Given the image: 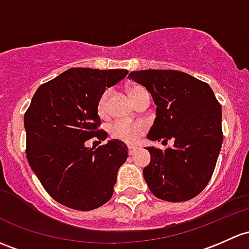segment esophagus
I'll return each mask as SVG.
<instances>
[{
  "label": "esophagus",
  "instance_id": "34e87169",
  "mask_svg": "<svg viewBox=\"0 0 249 249\" xmlns=\"http://www.w3.org/2000/svg\"><path fill=\"white\" fill-rule=\"evenodd\" d=\"M129 155H133V154H136L137 153V150H138V148H136V146H129Z\"/></svg>",
  "mask_w": 249,
  "mask_h": 249
}]
</instances>
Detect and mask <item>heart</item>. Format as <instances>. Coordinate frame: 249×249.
<instances>
[{
  "instance_id": "heart-1",
  "label": "heart",
  "mask_w": 249,
  "mask_h": 249,
  "mask_svg": "<svg viewBox=\"0 0 249 249\" xmlns=\"http://www.w3.org/2000/svg\"><path fill=\"white\" fill-rule=\"evenodd\" d=\"M143 90L145 89L141 87V86H131L129 88V95L133 104L136 103V100H137L138 96H140V94ZM107 98H108V93L105 91L103 95L100 96V99H99L98 112L101 117L106 116ZM146 130H148V126H146L145 123L141 122V120H136V122H122V120H118V122H114L113 124L109 125L108 127L111 138L119 141V142L126 143V144H135V143H137L138 140L145 135Z\"/></svg>"
}]
</instances>
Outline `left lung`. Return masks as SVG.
Returning <instances> with one entry per match:
<instances>
[{
	"mask_svg": "<svg viewBox=\"0 0 249 249\" xmlns=\"http://www.w3.org/2000/svg\"><path fill=\"white\" fill-rule=\"evenodd\" d=\"M129 77L144 86L156 105L146 137L173 140L166 150L148 146L151 161L143 169L149 190L159 199L186 201L210 181L223 141L222 107L208 83L178 70H140Z\"/></svg>",
	"mask_w": 249,
	"mask_h": 249,
	"instance_id": "1",
	"label": "left lung"
}]
</instances>
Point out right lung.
<instances>
[{
	"label": "right lung",
	"instance_id": "right-lung-1",
	"mask_svg": "<svg viewBox=\"0 0 249 249\" xmlns=\"http://www.w3.org/2000/svg\"><path fill=\"white\" fill-rule=\"evenodd\" d=\"M125 69L71 68L36 89L23 117L26 156L46 192L67 208L89 211L111 199L127 146L108 141L87 148L99 129L98 103L106 88L122 81Z\"/></svg>",
	"mask_w": 249,
	"mask_h": 249
}]
</instances>
